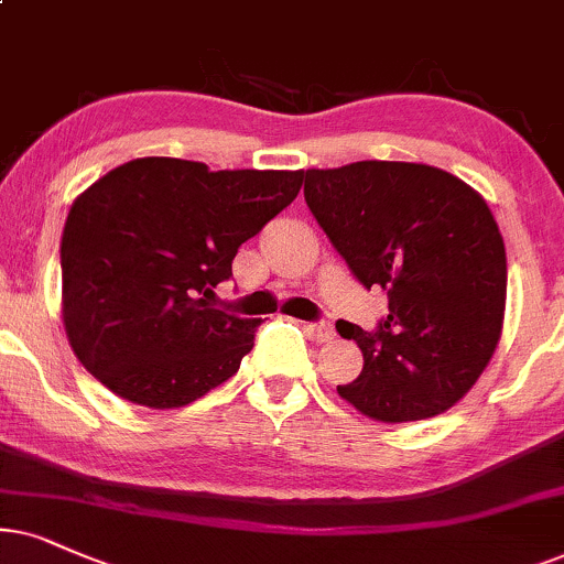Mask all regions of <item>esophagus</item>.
Wrapping results in <instances>:
<instances>
[{"label":"esophagus","mask_w":564,"mask_h":564,"mask_svg":"<svg viewBox=\"0 0 564 564\" xmlns=\"http://www.w3.org/2000/svg\"><path fill=\"white\" fill-rule=\"evenodd\" d=\"M302 330L310 335L312 340H319V344H325V340H330L335 335L330 323H304Z\"/></svg>","instance_id":"1"}]
</instances>
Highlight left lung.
<instances>
[{
	"instance_id": "8db88e82",
	"label": "left lung",
	"mask_w": 564,
	"mask_h": 564,
	"mask_svg": "<svg viewBox=\"0 0 564 564\" xmlns=\"http://www.w3.org/2000/svg\"><path fill=\"white\" fill-rule=\"evenodd\" d=\"M306 208L365 289L388 294L375 330L338 319L365 367L338 395L377 422L458 403L502 333L508 260L497 220L458 176L403 161L306 169Z\"/></svg>"
}]
</instances>
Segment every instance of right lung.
<instances>
[{"mask_svg":"<svg viewBox=\"0 0 564 564\" xmlns=\"http://www.w3.org/2000/svg\"><path fill=\"white\" fill-rule=\"evenodd\" d=\"M302 182L153 155L90 184L62 234V317L80 365L148 409H180L237 375L262 319L208 299Z\"/></svg>","mask_w":564,"mask_h":564,"instance_id":"right-lung-1","label":"right lung"}]
</instances>
